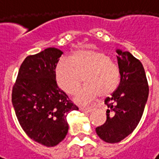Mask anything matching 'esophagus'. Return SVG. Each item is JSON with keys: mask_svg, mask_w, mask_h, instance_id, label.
I'll use <instances>...</instances> for the list:
<instances>
[{"mask_svg": "<svg viewBox=\"0 0 159 159\" xmlns=\"http://www.w3.org/2000/svg\"><path fill=\"white\" fill-rule=\"evenodd\" d=\"M80 110L82 111L83 112H85V113H89L91 112L93 109L92 108H90V107H88V108H84V107H80Z\"/></svg>", "mask_w": 159, "mask_h": 159, "instance_id": "obj_1", "label": "esophagus"}]
</instances>
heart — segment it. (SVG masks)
Here are the masks:
<instances>
[{"label": "heart", "mask_w": 159, "mask_h": 159, "mask_svg": "<svg viewBox=\"0 0 159 159\" xmlns=\"http://www.w3.org/2000/svg\"><path fill=\"white\" fill-rule=\"evenodd\" d=\"M54 76L59 87L65 92L75 93L84 81L86 84L74 100L78 105H88L100 95L107 97L119 85V67L107 53L93 49H81L68 59H60L54 67Z\"/></svg>", "instance_id": "b5f03b06"}]
</instances>
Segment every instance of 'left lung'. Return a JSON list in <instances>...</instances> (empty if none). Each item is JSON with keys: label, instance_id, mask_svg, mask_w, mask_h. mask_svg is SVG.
I'll list each match as a JSON object with an SVG mask.
<instances>
[{"label": "left lung", "instance_id": "8db88e82", "mask_svg": "<svg viewBox=\"0 0 159 159\" xmlns=\"http://www.w3.org/2000/svg\"><path fill=\"white\" fill-rule=\"evenodd\" d=\"M121 79L117 90L105 100L107 121L96 134L107 143H117L133 132L142 117L149 88L140 60L130 52L116 50Z\"/></svg>", "mask_w": 159, "mask_h": 159}]
</instances>
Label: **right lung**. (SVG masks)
I'll use <instances>...</instances> for the list:
<instances>
[{
	"instance_id": "right-lung-1",
	"label": "right lung",
	"mask_w": 159,
	"mask_h": 159,
	"mask_svg": "<svg viewBox=\"0 0 159 159\" xmlns=\"http://www.w3.org/2000/svg\"><path fill=\"white\" fill-rule=\"evenodd\" d=\"M63 52L48 48L30 55L20 66L12 93L16 116L26 134L54 147L68 133L67 115L78 107L57 85L54 67Z\"/></svg>"
}]
</instances>
